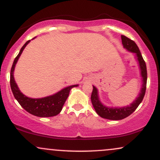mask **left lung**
Masks as SVG:
<instances>
[{
	"label": "left lung",
	"mask_w": 160,
	"mask_h": 160,
	"mask_svg": "<svg viewBox=\"0 0 160 160\" xmlns=\"http://www.w3.org/2000/svg\"><path fill=\"white\" fill-rule=\"evenodd\" d=\"M122 39V43L123 45V47L128 52L135 53V58L138 63L139 68H140L141 77L142 79V86L140 92L135 100L134 101L132 104L129 105L125 106V107H114L110 108L107 107L104 104L102 103V102L99 99L98 92L97 88L95 86H93L92 92L91 95V102L92 104L93 108L95 111L98 113V115L101 117L108 120H120L126 118L133 113L136 110V108L138 107L139 104L142 102L143 98L145 95L146 92V86H147V80H148V74H147V67L145 62L143 58L141 53L139 50L138 47L136 45V43L133 40H130L129 38H126V36H121Z\"/></svg>",
	"instance_id": "1"
}]
</instances>
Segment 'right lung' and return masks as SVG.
I'll return each instance as SVG.
<instances>
[{"mask_svg":"<svg viewBox=\"0 0 160 160\" xmlns=\"http://www.w3.org/2000/svg\"><path fill=\"white\" fill-rule=\"evenodd\" d=\"M33 39H34V38H33ZM30 41L31 40H28L26 43L23 45V47L20 49L19 54L16 57L13 63H12L10 71L11 90H12V94L20 105L29 113L39 117H54L61 112L62 107H63L65 101L67 100L68 97L71 89L74 87H77L79 85L77 84V85L67 86V87L64 88L62 90L55 93V94L40 98H29V97H27L26 95H24L22 92H21L15 81L13 73L16 65L20 56L22 53L24 49L25 48V47L28 44Z\"/></svg>","mask_w":160,"mask_h":160,"instance_id":"right-lung-1","label":"right lung"}]
</instances>
